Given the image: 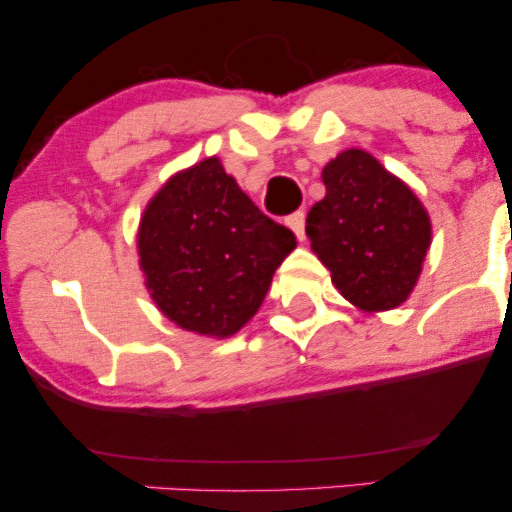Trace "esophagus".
I'll use <instances>...</instances> for the list:
<instances>
[{
  "label": "esophagus",
  "instance_id": "obj_1",
  "mask_svg": "<svg viewBox=\"0 0 512 512\" xmlns=\"http://www.w3.org/2000/svg\"><path fill=\"white\" fill-rule=\"evenodd\" d=\"M286 226L296 233L298 240H303L305 238V211H296V214H291L289 219H286Z\"/></svg>",
  "mask_w": 512,
  "mask_h": 512
}]
</instances>
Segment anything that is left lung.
Here are the masks:
<instances>
[{"label": "left lung", "mask_w": 512, "mask_h": 512, "mask_svg": "<svg viewBox=\"0 0 512 512\" xmlns=\"http://www.w3.org/2000/svg\"><path fill=\"white\" fill-rule=\"evenodd\" d=\"M325 199L308 211L310 245L346 301L392 310L419 279L431 221L414 192L361 149L322 170Z\"/></svg>", "instance_id": "obj_1"}]
</instances>
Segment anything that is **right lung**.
<instances>
[{
	"label": "right lung",
	"instance_id": "1",
	"mask_svg": "<svg viewBox=\"0 0 512 512\" xmlns=\"http://www.w3.org/2000/svg\"><path fill=\"white\" fill-rule=\"evenodd\" d=\"M296 236L269 219L219 158L175 175L144 211L139 257L151 298L182 330L238 332L257 313Z\"/></svg>",
	"mask_w": 512,
	"mask_h": 512
}]
</instances>
